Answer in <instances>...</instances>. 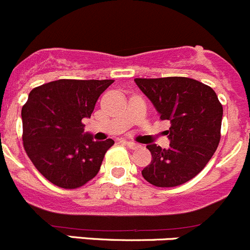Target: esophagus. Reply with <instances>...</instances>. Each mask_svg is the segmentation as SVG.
Here are the masks:
<instances>
[{"label": "esophagus", "mask_w": 250, "mask_h": 250, "mask_svg": "<svg viewBox=\"0 0 250 250\" xmlns=\"http://www.w3.org/2000/svg\"><path fill=\"white\" fill-rule=\"evenodd\" d=\"M126 146H127L128 148H131V149L140 148V144L136 143V142H132V141H126Z\"/></svg>", "instance_id": "esophagus-1"}]
</instances>
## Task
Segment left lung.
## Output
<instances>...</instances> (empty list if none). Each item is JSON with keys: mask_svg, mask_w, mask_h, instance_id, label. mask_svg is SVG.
I'll use <instances>...</instances> for the list:
<instances>
[{"mask_svg": "<svg viewBox=\"0 0 250 250\" xmlns=\"http://www.w3.org/2000/svg\"><path fill=\"white\" fill-rule=\"evenodd\" d=\"M135 83L150 100L161 120H168L169 146L148 144L151 163L142 171L155 187H177L202 171L220 141L223 106L214 90L185 77L143 79Z\"/></svg>", "mask_w": 250, "mask_h": 250, "instance_id": "1", "label": "left lung"}]
</instances>
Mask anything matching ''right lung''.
<instances>
[{"mask_svg": "<svg viewBox=\"0 0 250 250\" xmlns=\"http://www.w3.org/2000/svg\"><path fill=\"white\" fill-rule=\"evenodd\" d=\"M113 81L59 79L31 90L22 107L24 148L53 184L76 189L94 178L114 141H94L82 120L91 117Z\"/></svg>", "mask_w": 250, "mask_h": 250, "instance_id": "add662e5", "label": "right lung"}]
</instances>
